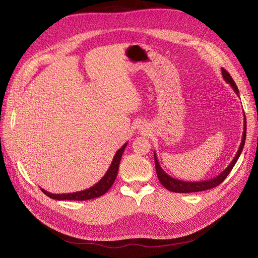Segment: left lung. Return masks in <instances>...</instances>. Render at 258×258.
Masks as SVG:
<instances>
[{"label": "left lung", "mask_w": 258, "mask_h": 258, "mask_svg": "<svg viewBox=\"0 0 258 258\" xmlns=\"http://www.w3.org/2000/svg\"><path fill=\"white\" fill-rule=\"evenodd\" d=\"M222 75L224 77V80L226 83H228L233 91H235L236 95L239 97V90L236 83L233 82L232 77L230 76V74L226 71L225 69L222 68ZM244 127H243V134H242V140L241 143L239 146V150L236 154L235 157L231 160V162L229 163V166L226 168L221 174H218L217 176L211 178V179H207V181H201V182H186V181H181V179L174 178L172 176H170L169 174H167L165 171L162 170V168L160 167L158 159H157V155L156 153H154V158H155V167H156V173H157L158 179L160 181V183L163 185L165 188H167L170 191H174V192H197V191H204L207 189H211L213 187H216L220 185L224 179L228 176L229 172L232 170V168L235 167L237 160L239 159L241 152L243 151V146L245 143V138H246V119H245V115H244Z\"/></svg>", "instance_id": "obj_1"}]
</instances>
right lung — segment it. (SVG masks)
<instances>
[{
	"label": "right lung",
	"mask_w": 258,
	"mask_h": 258,
	"mask_svg": "<svg viewBox=\"0 0 258 258\" xmlns=\"http://www.w3.org/2000/svg\"><path fill=\"white\" fill-rule=\"evenodd\" d=\"M127 144L128 143H124L119 148V150L116 152L111 166L107 169L104 176L101 178L97 184L91 186L90 188L81 190V191H76V192H70V194H51L43 188H41V190L45 195H47L49 198L56 199V200H81L82 201V200H89V199H93V198L102 196V195H104L108 189L111 188L113 183L115 182L117 172H118L121 156H122V153L124 151V148H126Z\"/></svg>",
	"instance_id": "add662e5"
}]
</instances>
